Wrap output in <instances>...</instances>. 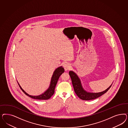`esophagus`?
<instances>
[{
    "label": "esophagus",
    "mask_w": 128,
    "mask_h": 128,
    "mask_svg": "<svg viewBox=\"0 0 128 128\" xmlns=\"http://www.w3.org/2000/svg\"><path fill=\"white\" fill-rule=\"evenodd\" d=\"M70 67H71V65L69 63H66V64H64V68L66 70H69L70 69Z\"/></svg>",
    "instance_id": "esophagus-1"
}]
</instances>
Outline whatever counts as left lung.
<instances>
[{
	"label": "left lung",
	"instance_id": "8db88e82",
	"mask_svg": "<svg viewBox=\"0 0 128 128\" xmlns=\"http://www.w3.org/2000/svg\"><path fill=\"white\" fill-rule=\"evenodd\" d=\"M69 75L70 76L72 80V84L74 88V91L76 94L80 98L83 100H90L92 99H95L99 98L104 93H106L107 91L111 87L112 85L106 90L99 93H90L88 92L85 90L83 88L81 82L78 75L76 74L73 71L70 70L69 72Z\"/></svg>",
	"mask_w": 128,
	"mask_h": 128
}]
</instances>
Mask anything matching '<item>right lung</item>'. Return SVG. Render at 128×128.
Segmentation results:
<instances>
[{"label": "right lung", "instance_id": "1", "mask_svg": "<svg viewBox=\"0 0 128 128\" xmlns=\"http://www.w3.org/2000/svg\"><path fill=\"white\" fill-rule=\"evenodd\" d=\"M64 72V70L62 66H60L56 68L53 72V74L51 80V82L50 86L48 89L44 92L43 94L39 96H31L27 94L22 88L20 84L18 82V84L20 88L24 92L25 95L28 96L29 97L33 99H38V100H47L50 99V98L53 95L54 92V89L56 85L58 82V80L61 75Z\"/></svg>", "mask_w": 128, "mask_h": 128}]
</instances>
